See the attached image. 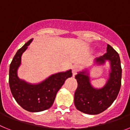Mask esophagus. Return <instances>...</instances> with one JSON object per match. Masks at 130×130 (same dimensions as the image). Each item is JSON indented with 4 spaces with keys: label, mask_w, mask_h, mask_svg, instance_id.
<instances>
[{
    "label": "esophagus",
    "mask_w": 130,
    "mask_h": 130,
    "mask_svg": "<svg viewBox=\"0 0 130 130\" xmlns=\"http://www.w3.org/2000/svg\"><path fill=\"white\" fill-rule=\"evenodd\" d=\"M79 69V66L77 65H74L72 67V72H73V76H74L75 74H76V72Z\"/></svg>",
    "instance_id": "obj_1"
}]
</instances>
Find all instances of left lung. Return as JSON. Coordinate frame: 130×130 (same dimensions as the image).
I'll list each match as a JSON object with an SVG mask.
<instances>
[{"label":"left lung","mask_w":130,"mask_h":130,"mask_svg":"<svg viewBox=\"0 0 130 130\" xmlns=\"http://www.w3.org/2000/svg\"><path fill=\"white\" fill-rule=\"evenodd\" d=\"M109 63V77L103 87L98 89L90 80V71L93 66ZM75 78L78 87L74 93V103L76 109L88 115H98L109 108L119 93L121 86L122 68L120 56L112 46L107 44V53L96 57L91 67L77 73Z\"/></svg>","instance_id":"1"}]
</instances>
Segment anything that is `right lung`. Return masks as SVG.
Returning <instances> with one entry per match:
<instances>
[{
	"label": "right lung",
	"mask_w": 130,
	"mask_h": 130,
	"mask_svg": "<svg viewBox=\"0 0 130 130\" xmlns=\"http://www.w3.org/2000/svg\"><path fill=\"white\" fill-rule=\"evenodd\" d=\"M32 38L25 44L13 57L9 70V85L16 102L29 112H40L52 106L56 94L68 78L72 70L51 74L40 82L32 84L19 78L18 71L21 64V56Z\"/></svg>",
	"instance_id": "1"
}]
</instances>
